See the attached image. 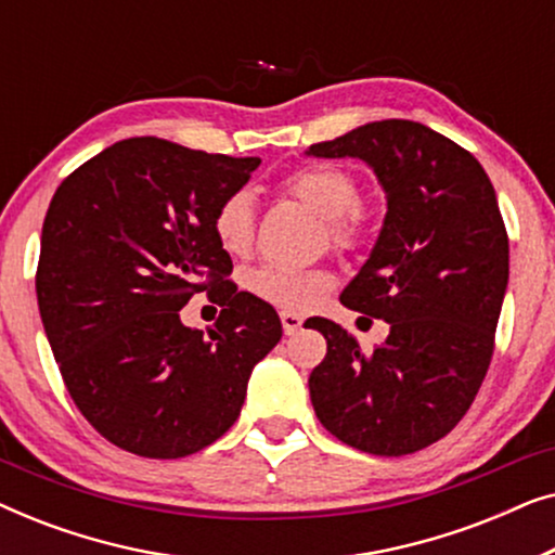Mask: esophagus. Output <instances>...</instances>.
I'll list each match as a JSON object with an SVG mask.
<instances>
[{"instance_id": "esophagus-1", "label": "esophagus", "mask_w": 555, "mask_h": 555, "mask_svg": "<svg viewBox=\"0 0 555 555\" xmlns=\"http://www.w3.org/2000/svg\"><path fill=\"white\" fill-rule=\"evenodd\" d=\"M280 321H283L285 336H295V333L302 328V318L295 313H280Z\"/></svg>"}]
</instances>
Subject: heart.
<instances>
[{"label": "heart", "mask_w": 555, "mask_h": 555, "mask_svg": "<svg viewBox=\"0 0 555 555\" xmlns=\"http://www.w3.org/2000/svg\"><path fill=\"white\" fill-rule=\"evenodd\" d=\"M285 194L321 217L336 247L351 249L366 237V215L359 204V181L351 171L331 164H315L285 179ZM211 230L227 255L242 257L253 247L255 204L247 192H234L219 204ZM325 270L257 268L247 275V291L285 313H306L331 291Z\"/></svg>", "instance_id": "1"}]
</instances>
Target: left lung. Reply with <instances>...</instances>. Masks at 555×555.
I'll return each instance as SVG.
<instances>
[{"mask_svg":"<svg viewBox=\"0 0 555 555\" xmlns=\"http://www.w3.org/2000/svg\"><path fill=\"white\" fill-rule=\"evenodd\" d=\"M306 154L361 158L384 189L382 232L340 302L389 323L363 353L338 323L313 321L328 353L310 401L356 450H424L465 416L492 359L511 270L495 189L469 151L414 120H376Z\"/></svg>","mask_w":555,"mask_h":555,"instance_id":"obj_1","label":"left lung"}]
</instances>
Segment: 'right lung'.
I'll list each match as a JSON object with an SVG mask.
<instances>
[{"instance_id":"right-lung-1","label":"right lung","mask_w":555,"mask_h":555,"mask_svg":"<svg viewBox=\"0 0 555 555\" xmlns=\"http://www.w3.org/2000/svg\"><path fill=\"white\" fill-rule=\"evenodd\" d=\"M257 166L143 135L101 151L52 196L37 306L73 401L120 450L177 460L217 442L283 336L275 308L224 280L232 260L211 230ZM199 289L223 306L207 334L178 318Z\"/></svg>"}]
</instances>
